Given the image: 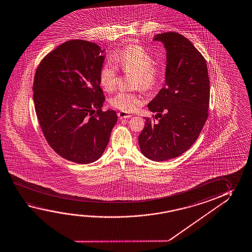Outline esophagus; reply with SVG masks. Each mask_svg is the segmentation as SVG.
I'll return each instance as SVG.
<instances>
[{
  "mask_svg": "<svg viewBox=\"0 0 252 252\" xmlns=\"http://www.w3.org/2000/svg\"><path fill=\"white\" fill-rule=\"evenodd\" d=\"M118 117L120 118V120H123V119H129L132 117V115L127 112H120L118 113Z\"/></svg>",
  "mask_w": 252,
  "mask_h": 252,
  "instance_id": "esophagus-1",
  "label": "esophagus"
}]
</instances>
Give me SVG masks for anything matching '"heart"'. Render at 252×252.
I'll list each match as a JSON object with an SVG mask.
<instances>
[{"mask_svg": "<svg viewBox=\"0 0 252 252\" xmlns=\"http://www.w3.org/2000/svg\"><path fill=\"white\" fill-rule=\"evenodd\" d=\"M116 63L126 73H132V88L151 90L161 82L163 66L155 62V57L142 46L132 45L125 47L114 56ZM118 67L112 61H106L99 71V83L103 90L112 92L118 80ZM143 99L136 92L120 91L110 99L112 107L121 112H132L141 105Z\"/></svg>", "mask_w": 252, "mask_h": 252, "instance_id": "b5f03b06", "label": "heart"}]
</instances>
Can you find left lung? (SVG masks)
I'll use <instances>...</instances> for the list:
<instances>
[{
	"label": "left lung",
	"mask_w": 252,
	"mask_h": 252,
	"mask_svg": "<svg viewBox=\"0 0 252 252\" xmlns=\"http://www.w3.org/2000/svg\"><path fill=\"white\" fill-rule=\"evenodd\" d=\"M154 41L166 50L165 86L148 104L157 115L144 118L139 145L147 158L162 161L179 157L198 139L208 117L210 86L206 60L190 40L164 32Z\"/></svg>",
	"instance_id": "obj_1"
}]
</instances>
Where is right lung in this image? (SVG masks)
Returning <instances> with one entry per match:
<instances>
[{
	"mask_svg": "<svg viewBox=\"0 0 252 252\" xmlns=\"http://www.w3.org/2000/svg\"><path fill=\"white\" fill-rule=\"evenodd\" d=\"M103 52L92 42H65L42 60L34 78L35 111L44 136L59 156L81 164L102 157L118 120L115 111H102Z\"/></svg>",
	"mask_w": 252,
	"mask_h": 252,
	"instance_id": "obj_1",
	"label": "right lung"
}]
</instances>
